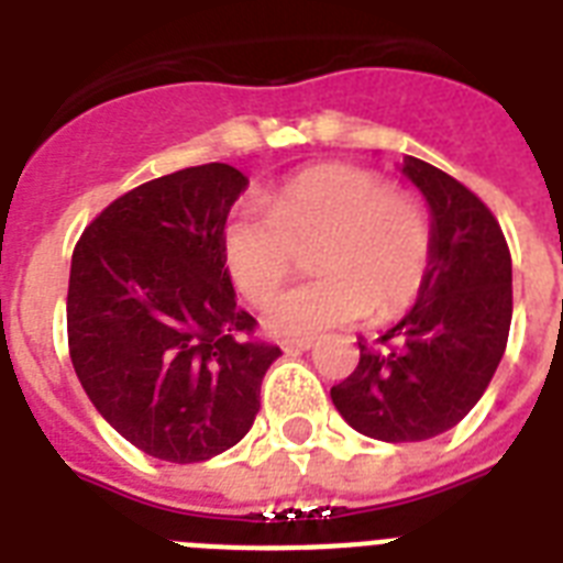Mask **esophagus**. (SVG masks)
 Wrapping results in <instances>:
<instances>
[{"label":"esophagus","mask_w":563,"mask_h":563,"mask_svg":"<svg viewBox=\"0 0 563 563\" xmlns=\"http://www.w3.org/2000/svg\"><path fill=\"white\" fill-rule=\"evenodd\" d=\"M312 344H316V339H312V335H300V339H286V342H283V351L303 353V351H309Z\"/></svg>","instance_id":"34e87169"}]
</instances>
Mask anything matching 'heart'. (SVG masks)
I'll use <instances>...</instances> for the list:
<instances>
[{
    "label": "heart",
    "instance_id": "heart-1",
    "mask_svg": "<svg viewBox=\"0 0 563 563\" xmlns=\"http://www.w3.org/2000/svg\"><path fill=\"white\" fill-rule=\"evenodd\" d=\"M316 241V280L286 291L265 324L280 335L318 333L362 316L391 321L420 298L435 236L423 203L379 172L318 163L277 184L265 210L245 207L221 230V260L251 303L263 307Z\"/></svg>",
    "mask_w": 563,
    "mask_h": 563
}]
</instances>
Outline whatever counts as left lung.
I'll use <instances>...</instances> for the list:
<instances>
[{
    "label": "left lung",
    "mask_w": 563,
    "mask_h": 563,
    "mask_svg": "<svg viewBox=\"0 0 563 563\" xmlns=\"http://www.w3.org/2000/svg\"><path fill=\"white\" fill-rule=\"evenodd\" d=\"M402 175L432 210V272L418 303L330 388L335 409L376 441H427L479 402L511 327V254L497 216L446 172L406 157Z\"/></svg>",
    "instance_id": "obj_1"
}]
</instances>
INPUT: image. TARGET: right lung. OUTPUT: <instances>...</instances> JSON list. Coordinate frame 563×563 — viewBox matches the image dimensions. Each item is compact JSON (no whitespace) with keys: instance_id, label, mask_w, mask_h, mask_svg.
I'll list each match as a JSON object with an SVG mask.
<instances>
[{"instance_id":"obj_1","label":"right lung","mask_w":563,"mask_h":563,"mask_svg":"<svg viewBox=\"0 0 563 563\" xmlns=\"http://www.w3.org/2000/svg\"><path fill=\"white\" fill-rule=\"evenodd\" d=\"M247 178L203 163L119 195L73 251L69 360L99 415L136 450L192 464L245 438L277 344L254 339L221 260Z\"/></svg>"}]
</instances>
